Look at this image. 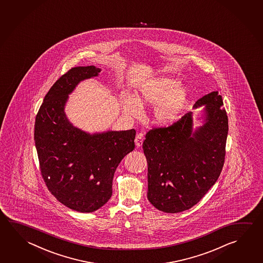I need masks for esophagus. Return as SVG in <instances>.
Returning <instances> with one entry per match:
<instances>
[{"label":"esophagus","mask_w":263,"mask_h":263,"mask_svg":"<svg viewBox=\"0 0 263 263\" xmlns=\"http://www.w3.org/2000/svg\"><path fill=\"white\" fill-rule=\"evenodd\" d=\"M143 140H144V138H143L142 134H138V135H137V137H136V139H135L136 146L138 147H141L143 144Z\"/></svg>","instance_id":"1"}]
</instances>
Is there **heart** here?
Listing matches in <instances>:
<instances>
[{
	"label": "heart",
	"mask_w": 263,
	"mask_h": 263,
	"mask_svg": "<svg viewBox=\"0 0 263 263\" xmlns=\"http://www.w3.org/2000/svg\"><path fill=\"white\" fill-rule=\"evenodd\" d=\"M186 88L179 81L167 77H159L144 84L135 99L125 96L122 100L123 110L127 116L138 118L141 108L155 105L152 119L161 125H168L179 119L187 104Z\"/></svg>",
	"instance_id": "1"
}]
</instances>
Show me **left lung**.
I'll use <instances>...</instances> for the list:
<instances>
[{
    "instance_id": "obj_1",
    "label": "left lung",
    "mask_w": 263,
    "mask_h": 263,
    "mask_svg": "<svg viewBox=\"0 0 263 263\" xmlns=\"http://www.w3.org/2000/svg\"><path fill=\"white\" fill-rule=\"evenodd\" d=\"M206 123L193 132V112L169 126L146 134L143 151L147 161V198L159 211L184 212L207 194L221 175L228 134V117L218 91L199 99Z\"/></svg>"
}]
</instances>
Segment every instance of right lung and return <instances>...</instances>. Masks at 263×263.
Masks as SVG:
<instances>
[{
  "label": "right lung",
  "mask_w": 263,
  "mask_h": 263,
  "mask_svg": "<svg viewBox=\"0 0 263 263\" xmlns=\"http://www.w3.org/2000/svg\"><path fill=\"white\" fill-rule=\"evenodd\" d=\"M100 72L92 65L68 70L47 93L35 121L42 178L58 201L79 212H95L110 199L116 168L135 148V129L89 135L65 117L68 94Z\"/></svg>",
  "instance_id": "obj_1"
}]
</instances>
